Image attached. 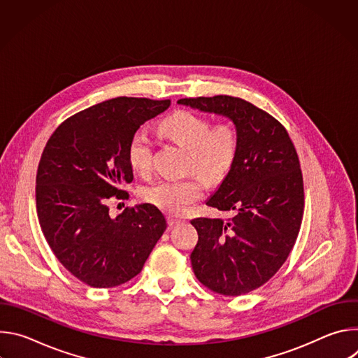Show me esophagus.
<instances>
[{"mask_svg": "<svg viewBox=\"0 0 358 358\" xmlns=\"http://www.w3.org/2000/svg\"><path fill=\"white\" fill-rule=\"evenodd\" d=\"M182 221L181 220H177L174 217H169V225L170 227H176V225H180Z\"/></svg>", "mask_w": 358, "mask_h": 358, "instance_id": "obj_1", "label": "esophagus"}]
</instances>
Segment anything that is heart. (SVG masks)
<instances>
[{"mask_svg": "<svg viewBox=\"0 0 358 358\" xmlns=\"http://www.w3.org/2000/svg\"><path fill=\"white\" fill-rule=\"evenodd\" d=\"M160 130L189 151V167L206 178L220 180L229 171L238 148V136L231 124L222 123L211 129L207 117L181 110L164 119ZM127 162L137 173L150 169L151 143L143 130H137L129 140ZM202 194L203 182L196 176L162 180L143 189L147 202L171 215L184 214Z\"/></svg>", "mask_w": 358, "mask_h": 358, "instance_id": "b5f03b06", "label": "heart"}]
</instances>
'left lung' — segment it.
<instances>
[{
  "instance_id": "left-lung-1",
  "label": "left lung",
  "mask_w": 358,
  "mask_h": 358,
  "mask_svg": "<svg viewBox=\"0 0 358 358\" xmlns=\"http://www.w3.org/2000/svg\"><path fill=\"white\" fill-rule=\"evenodd\" d=\"M178 105L229 119L238 136L234 163L207 206L232 211L228 221L196 218L191 252L196 279L213 292L239 296L266 283L285 264L300 231L304 191L286 129L232 96L181 99Z\"/></svg>"
}]
</instances>
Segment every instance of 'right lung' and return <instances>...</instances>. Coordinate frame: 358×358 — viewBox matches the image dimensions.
Returning <instances> with one entry per match:
<instances>
[{
	"instance_id": "add662e5",
	"label": "right lung",
	"mask_w": 358,
	"mask_h": 358,
	"mask_svg": "<svg viewBox=\"0 0 358 358\" xmlns=\"http://www.w3.org/2000/svg\"><path fill=\"white\" fill-rule=\"evenodd\" d=\"M170 100L116 97L65 120L48 140L36 173V213L58 261L92 287L129 282L167 228L151 203L109 215L108 201L126 198L133 181L130 137L163 113Z\"/></svg>"
}]
</instances>
